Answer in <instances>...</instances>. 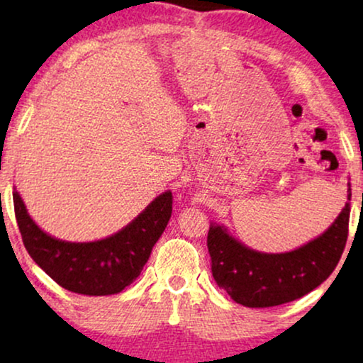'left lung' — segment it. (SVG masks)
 Segmentation results:
<instances>
[{
  "label": "left lung",
  "mask_w": 363,
  "mask_h": 363,
  "mask_svg": "<svg viewBox=\"0 0 363 363\" xmlns=\"http://www.w3.org/2000/svg\"><path fill=\"white\" fill-rule=\"evenodd\" d=\"M350 196L352 193L349 201ZM349 218L350 203H347L324 235L284 255L252 251L221 226H211L206 246L213 277L233 301L246 307H272L301 299L339 264L349 236Z\"/></svg>",
  "instance_id": "obj_1"
}]
</instances>
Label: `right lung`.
Instances as JSON below:
<instances>
[{
  "label": "right lung",
  "mask_w": 363,
  "mask_h": 363,
  "mask_svg": "<svg viewBox=\"0 0 363 363\" xmlns=\"http://www.w3.org/2000/svg\"><path fill=\"white\" fill-rule=\"evenodd\" d=\"M13 201L29 256L59 286L84 296L118 294L130 286L172 216V193L167 191L117 235L94 242H66L39 230L18 191Z\"/></svg>",
  "instance_id": "right-lung-1"
}]
</instances>
